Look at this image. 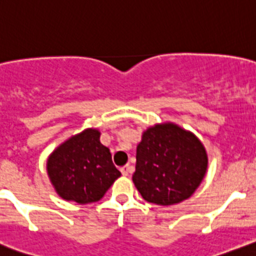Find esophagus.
Returning <instances> with one entry per match:
<instances>
[{
  "mask_svg": "<svg viewBox=\"0 0 256 256\" xmlns=\"http://www.w3.org/2000/svg\"><path fill=\"white\" fill-rule=\"evenodd\" d=\"M120 172L123 176H128L130 174H132L133 172V167H130V164H126V166L124 167H120Z\"/></svg>",
  "mask_w": 256,
  "mask_h": 256,
  "instance_id": "obj_1",
  "label": "esophagus"
}]
</instances>
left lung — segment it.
I'll return each mask as SVG.
<instances>
[{"instance_id":"1","label":"left lung","mask_w":256,"mask_h":256,"mask_svg":"<svg viewBox=\"0 0 256 256\" xmlns=\"http://www.w3.org/2000/svg\"><path fill=\"white\" fill-rule=\"evenodd\" d=\"M136 158V187L146 201L163 206L188 198L208 170L202 143L171 123L146 130Z\"/></svg>"}]
</instances>
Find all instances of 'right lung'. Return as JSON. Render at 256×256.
<instances>
[{
	"instance_id": "obj_1",
	"label": "right lung",
	"mask_w": 256,
	"mask_h": 256,
	"mask_svg": "<svg viewBox=\"0 0 256 256\" xmlns=\"http://www.w3.org/2000/svg\"><path fill=\"white\" fill-rule=\"evenodd\" d=\"M100 133L86 130L62 143L48 160V174L58 194L78 204L96 202L120 176Z\"/></svg>"
}]
</instances>
